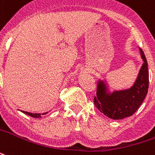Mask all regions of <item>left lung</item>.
Wrapping results in <instances>:
<instances>
[{
	"label": "left lung",
	"instance_id": "obj_1",
	"mask_svg": "<svg viewBox=\"0 0 155 155\" xmlns=\"http://www.w3.org/2000/svg\"><path fill=\"white\" fill-rule=\"evenodd\" d=\"M143 64L133 85L129 89L110 91L106 81L98 80L94 105L101 113L113 120L130 117L141 105L149 89V70L145 56L140 48Z\"/></svg>",
	"mask_w": 155,
	"mask_h": 155
}]
</instances>
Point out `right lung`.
I'll return each mask as SVG.
<instances>
[{
	"mask_svg": "<svg viewBox=\"0 0 155 155\" xmlns=\"http://www.w3.org/2000/svg\"><path fill=\"white\" fill-rule=\"evenodd\" d=\"M22 113L27 114V115L30 116V117H36V118H38V117H41V115H44V114H47L48 113H28V112H25V111H21Z\"/></svg>",
	"mask_w": 155,
	"mask_h": 155,
	"instance_id": "1",
	"label": "right lung"
}]
</instances>
